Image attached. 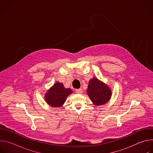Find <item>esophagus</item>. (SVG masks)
<instances>
[{
    "instance_id": "obj_1",
    "label": "esophagus",
    "mask_w": 153,
    "mask_h": 153,
    "mask_svg": "<svg viewBox=\"0 0 153 153\" xmlns=\"http://www.w3.org/2000/svg\"><path fill=\"white\" fill-rule=\"evenodd\" d=\"M76 93L77 94H81L82 93V88H79V89H76Z\"/></svg>"
}]
</instances>
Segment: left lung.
<instances>
[{"instance_id":"1","label":"left lung","mask_w":153,"mask_h":153,"mask_svg":"<svg viewBox=\"0 0 153 153\" xmlns=\"http://www.w3.org/2000/svg\"><path fill=\"white\" fill-rule=\"evenodd\" d=\"M86 91L91 100L97 106L107 103L111 96L110 87L96 77L90 80Z\"/></svg>"}]
</instances>
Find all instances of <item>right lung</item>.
<instances>
[{
	"label": "right lung",
	"instance_id": "obj_1",
	"mask_svg": "<svg viewBox=\"0 0 153 153\" xmlns=\"http://www.w3.org/2000/svg\"><path fill=\"white\" fill-rule=\"evenodd\" d=\"M73 93L70 88H64L63 85L56 82L45 95V99L47 103L53 107L62 106L67 97Z\"/></svg>",
	"mask_w": 153,
	"mask_h": 153
}]
</instances>
